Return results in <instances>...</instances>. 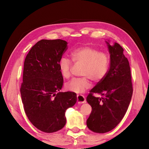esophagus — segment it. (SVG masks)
I'll return each mask as SVG.
<instances>
[{"label":"esophagus","instance_id":"1","mask_svg":"<svg viewBox=\"0 0 149 149\" xmlns=\"http://www.w3.org/2000/svg\"><path fill=\"white\" fill-rule=\"evenodd\" d=\"M77 102L79 104H82V103H84L86 102V100L85 97L83 96V95H77Z\"/></svg>","mask_w":149,"mask_h":149}]
</instances>
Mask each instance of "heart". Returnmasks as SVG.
I'll return each mask as SVG.
<instances>
[{"label":"heart","instance_id":"b5f03b06","mask_svg":"<svg viewBox=\"0 0 149 149\" xmlns=\"http://www.w3.org/2000/svg\"><path fill=\"white\" fill-rule=\"evenodd\" d=\"M71 56L72 60L76 64L83 65L81 74L84 77L74 78L67 83L65 88L68 91L82 93L91 86L88 78L94 83L100 82L109 71L110 59L108 54L94 47L84 46L74 49L71 52ZM58 66L63 77L68 79L71 74V60L66 57H62Z\"/></svg>","mask_w":149,"mask_h":149}]
</instances>
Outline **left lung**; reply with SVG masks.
<instances>
[{"mask_svg":"<svg viewBox=\"0 0 149 149\" xmlns=\"http://www.w3.org/2000/svg\"><path fill=\"white\" fill-rule=\"evenodd\" d=\"M107 43L110 53L109 71L86 97L92 107L86 124L96 133L107 132L118 125L128 109L133 92L129 63L123 48L118 43L113 46ZM94 93L103 97H95Z\"/></svg>","mask_w":149,"mask_h":149,"instance_id":"1","label":"left lung"}]
</instances>
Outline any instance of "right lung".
Wrapping results in <instances>:
<instances>
[{"label":"right lung","mask_w":149,"mask_h":149,"mask_svg":"<svg viewBox=\"0 0 149 149\" xmlns=\"http://www.w3.org/2000/svg\"><path fill=\"white\" fill-rule=\"evenodd\" d=\"M65 40H42L31 47L24 66L20 93L28 119L42 132L52 133L66 124L65 113L76 102L73 92H59L63 84L59 61L68 49Z\"/></svg>","instance_id":"1"}]
</instances>
